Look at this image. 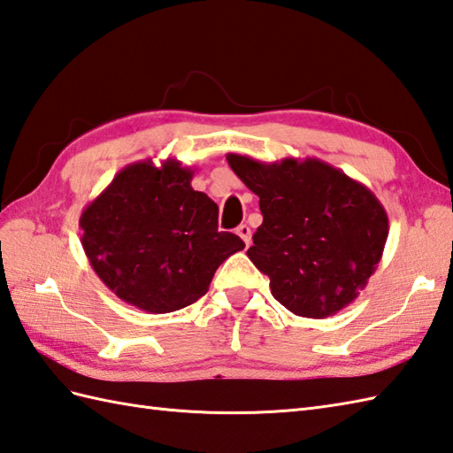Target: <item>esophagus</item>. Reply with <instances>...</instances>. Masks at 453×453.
<instances>
[{
    "instance_id": "esophagus-1",
    "label": "esophagus",
    "mask_w": 453,
    "mask_h": 453,
    "mask_svg": "<svg viewBox=\"0 0 453 453\" xmlns=\"http://www.w3.org/2000/svg\"><path fill=\"white\" fill-rule=\"evenodd\" d=\"M237 235L245 241V245L249 247L250 245V227L247 224H241L237 227Z\"/></svg>"
}]
</instances>
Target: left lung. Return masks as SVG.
<instances>
[{"label":"left lung","mask_w":453,"mask_h":453,"mask_svg":"<svg viewBox=\"0 0 453 453\" xmlns=\"http://www.w3.org/2000/svg\"><path fill=\"white\" fill-rule=\"evenodd\" d=\"M227 164L260 201L247 257L297 317L326 319L353 303L382 258L388 214L371 188L317 157Z\"/></svg>","instance_id":"obj_1"}]
</instances>
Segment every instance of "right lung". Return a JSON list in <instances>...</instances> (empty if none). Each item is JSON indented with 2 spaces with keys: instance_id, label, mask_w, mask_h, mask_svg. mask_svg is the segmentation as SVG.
<instances>
[{
  "instance_id": "obj_1",
  "label": "right lung",
  "mask_w": 453,
  "mask_h": 453,
  "mask_svg": "<svg viewBox=\"0 0 453 453\" xmlns=\"http://www.w3.org/2000/svg\"><path fill=\"white\" fill-rule=\"evenodd\" d=\"M191 167L134 162L82 210L81 243L121 301L165 314L201 299L214 272L245 243L218 231V204L191 187Z\"/></svg>"
}]
</instances>
